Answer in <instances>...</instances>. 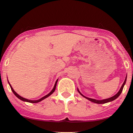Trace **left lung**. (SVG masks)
<instances>
[{
	"instance_id": "1",
	"label": "left lung",
	"mask_w": 133,
	"mask_h": 133,
	"mask_svg": "<svg viewBox=\"0 0 133 133\" xmlns=\"http://www.w3.org/2000/svg\"><path fill=\"white\" fill-rule=\"evenodd\" d=\"M126 81H127V77H126V78H125L124 82H123V85H122L121 88V89H120V90L119 91V92H118L116 94V95H114V96H112V97H110V98H108V99H104V100H101V101H99V100H96V99H91V98L87 97H85V96H84L83 95H82V94L81 93V92H80L79 91V90H78V91H79V93L81 94L82 96H83V97L86 98V99L89 100V101H90L92 102L96 103H99V104H103V103H105L109 102H111V101H114V100H115L116 99H117V98L118 97H119V96H120V94H121L123 88V87H124L125 83H126Z\"/></svg>"
}]
</instances>
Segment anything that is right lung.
I'll list each match as a JSON object with an SVG mask.
<instances>
[{
  "instance_id": "add662e5",
  "label": "right lung",
  "mask_w": 133,
  "mask_h": 133,
  "mask_svg": "<svg viewBox=\"0 0 133 133\" xmlns=\"http://www.w3.org/2000/svg\"><path fill=\"white\" fill-rule=\"evenodd\" d=\"M57 81H58L57 80V81H56V83H55V85H54V87L53 89H52V91L50 92V93H49L48 94H47V95H46L45 96H44V97H43L42 98H41V99H39V100H37V101H30V100L26 99H25V98H23V97H21V96H19V94H18L17 93V92H15V91H14V90H13V88H12L11 85L10 84V83H9V82H8V83H9V84H10V87H11V89L12 91L13 92V93L14 94V95H15L17 97L19 98V99H21V100H22V101H25V102H30V103H37V102H41V101H42V100L45 99V98L48 97V96H50L51 95V94H52V93H53L54 91H55V90H56V85H57Z\"/></svg>"
}]
</instances>
